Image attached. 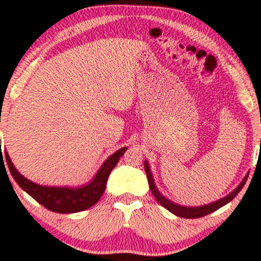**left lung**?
I'll return each instance as SVG.
<instances>
[{"mask_svg":"<svg viewBox=\"0 0 261 261\" xmlns=\"http://www.w3.org/2000/svg\"><path fill=\"white\" fill-rule=\"evenodd\" d=\"M145 170H146V175H147V179H148L149 189H151L154 199L157 200V201L160 202L164 208H167L168 211L172 212V214H174L175 216H179L182 218L203 217V216H206V215L211 214V212L216 211V210H218L220 207H222V206L226 205V203H228L229 201H232V200L234 199V197L237 196V194H238L239 191L242 190V188L244 187L245 181H247V178H248V175H245L243 180L241 181V184H239L238 187L234 189V190L230 191L228 195L222 197V199L217 200V201H214L211 203H206V205H201V206H182V205H179V203L170 201V200L167 199L166 196L162 195L161 191L158 190L157 187H155L153 175H152L151 168H149V164L147 161H145Z\"/></svg>","mask_w":261,"mask_h":261,"instance_id":"left-lung-1","label":"left lung"}]
</instances>
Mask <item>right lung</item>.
Listing matches in <instances>:
<instances>
[{
    "label": "right lung",
    "mask_w": 261,
    "mask_h": 261,
    "mask_svg": "<svg viewBox=\"0 0 261 261\" xmlns=\"http://www.w3.org/2000/svg\"><path fill=\"white\" fill-rule=\"evenodd\" d=\"M127 147H122L107 158L101 167L93 176L92 180L81 187H46L29 180L20 174L12 163L10 155L5 149L6 161L13 179L25 193L33 199L53 212L58 214H74L92 207L98 202L103 193L106 191L107 181L110 172L125 153Z\"/></svg>",
    "instance_id": "1"
}]
</instances>
